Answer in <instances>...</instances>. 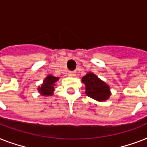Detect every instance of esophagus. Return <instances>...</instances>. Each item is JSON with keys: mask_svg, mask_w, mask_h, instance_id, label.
Here are the masks:
<instances>
[{"mask_svg": "<svg viewBox=\"0 0 147 147\" xmlns=\"http://www.w3.org/2000/svg\"><path fill=\"white\" fill-rule=\"evenodd\" d=\"M76 71H69V72H68V75H69V76H71V77H74V76H76Z\"/></svg>", "mask_w": 147, "mask_h": 147, "instance_id": "esophagus-1", "label": "esophagus"}]
</instances>
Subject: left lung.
Segmentation results:
<instances>
[{
  "mask_svg": "<svg viewBox=\"0 0 147 147\" xmlns=\"http://www.w3.org/2000/svg\"><path fill=\"white\" fill-rule=\"evenodd\" d=\"M85 85V93L88 96L99 101L107 100L111 95L109 86L97 77L94 74L88 73L82 78Z\"/></svg>",
  "mask_w": 147,
  "mask_h": 147,
  "instance_id": "left-lung-1",
  "label": "left lung"
}]
</instances>
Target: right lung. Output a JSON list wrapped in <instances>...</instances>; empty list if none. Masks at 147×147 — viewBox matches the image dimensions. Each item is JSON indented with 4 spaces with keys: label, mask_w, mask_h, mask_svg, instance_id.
Listing matches in <instances>:
<instances>
[{
    "label": "right lung",
    "mask_w": 147,
    "mask_h": 147,
    "mask_svg": "<svg viewBox=\"0 0 147 147\" xmlns=\"http://www.w3.org/2000/svg\"><path fill=\"white\" fill-rule=\"evenodd\" d=\"M59 80V78L54 77L53 76H47L46 79L43 82V84L41 85V87L39 88V91L42 95H52L54 91V83Z\"/></svg>",
    "instance_id": "right-lung-1"
}]
</instances>
